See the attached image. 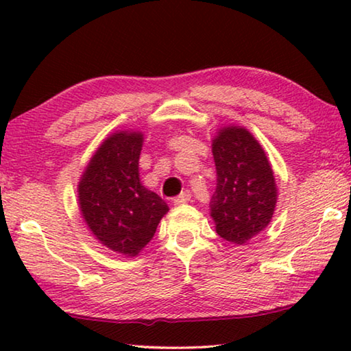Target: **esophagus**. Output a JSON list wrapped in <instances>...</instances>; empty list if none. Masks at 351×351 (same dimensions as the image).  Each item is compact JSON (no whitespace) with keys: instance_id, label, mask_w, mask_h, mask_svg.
Returning <instances> with one entry per match:
<instances>
[{"instance_id":"esophagus-1","label":"esophagus","mask_w":351,"mask_h":351,"mask_svg":"<svg viewBox=\"0 0 351 351\" xmlns=\"http://www.w3.org/2000/svg\"><path fill=\"white\" fill-rule=\"evenodd\" d=\"M190 197H192V195H190V192L189 190H184V192L180 195V197H176L175 199H173V204L175 206H181V204H186L187 201L190 199Z\"/></svg>"}]
</instances>
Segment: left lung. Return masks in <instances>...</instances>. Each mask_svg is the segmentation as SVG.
Returning a JSON list of instances; mask_svg holds the SVG:
<instances>
[{
  "label": "left lung",
  "instance_id": "8db88e82",
  "mask_svg": "<svg viewBox=\"0 0 351 351\" xmlns=\"http://www.w3.org/2000/svg\"><path fill=\"white\" fill-rule=\"evenodd\" d=\"M217 189L210 217L217 234L232 245H245L271 223L277 184L268 156L245 127L228 125L212 139Z\"/></svg>",
  "mask_w": 351,
  "mask_h": 351
}]
</instances>
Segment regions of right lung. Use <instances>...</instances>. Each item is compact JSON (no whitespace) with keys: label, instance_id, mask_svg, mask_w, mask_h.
Returning a JSON list of instances; mask_svg holds the SVG:
<instances>
[{"label":"right lung","instance_id":"add662e5","mask_svg":"<svg viewBox=\"0 0 351 351\" xmlns=\"http://www.w3.org/2000/svg\"><path fill=\"white\" fill-rule=\"evenodd\" d=\"M144 134H110L93 154L79 181V207L88 229L112 252L136 257L169 212L165 201L139 180Z\"/></svg>","mask_w":351,"mask_h":351}]
</instances>
